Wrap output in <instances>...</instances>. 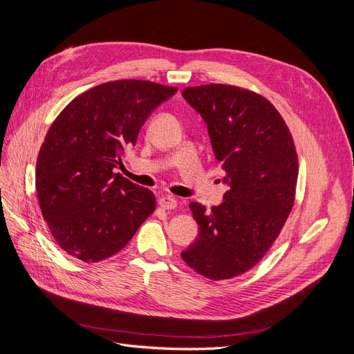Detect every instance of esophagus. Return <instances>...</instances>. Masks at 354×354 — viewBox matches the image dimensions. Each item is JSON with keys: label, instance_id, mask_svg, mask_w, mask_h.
<instances>
[{"label": "esophagus", "instance_id": "esophagus-1", "mask_svg": "<svg viewBox=\"0 0 354 354\" xmlns=\"http://www.w3.org/2000/svg\"><path fill=\"white\" fill-rule=\"evenodd\" d=\"M159 205H160V208H164V209H174L177 207V201L173 196L164 195V196L159 198Z\"/></svg>", "mask_w": 354, "mask_h": 354}]
</instances>
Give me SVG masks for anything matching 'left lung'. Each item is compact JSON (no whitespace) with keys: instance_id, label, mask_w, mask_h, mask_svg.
I'll return each instance as SVG.
<instances>
[{"instance_id":"left-lung-1","label":"left lung","mask_w":354,"mask_h":354,"mask_svg":"<svg viewBox=\"0 0 354 354\" xmlns=\"http://www.w3.org/2000/svg\"><path fill=\"white\" fill-rule=\"evenodd\" d=\"M181 95L205 121L229 187L209 211L190 202L199 232L181 257L208 279H230L263 259L292 209L298 177L294 140L281 113L257 93L207 84L187 87Z\"/></svg>"}]
</instances>
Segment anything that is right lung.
<instances>
[{
  "label": "right lung",
  "mask_w": 354,
  "mask_h": 354,
  "mask_svg": "<svg viewBox=\"0 0 354 354\" xmlns=\"http://www.w3.org/2000/svg\"><path fill=\"white\" fill-rule=\"evenodd\" d=\"M177 90L138 80L104 82L73 99L51 124L35 186L42 217L69 255L85 263L112 257L155 211L152 192L115 168L147 118Z\"/></svg>",
  "instance_id": "1"
}]
</instances>
